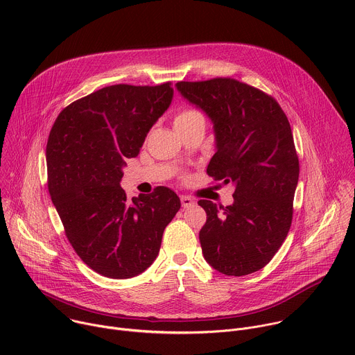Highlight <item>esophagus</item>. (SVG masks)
Returning a JSON list of instances; mask_svg holds the SVG:
<instances>
[{
	"mask_svg": "<svg viewBox=\"0 0 355 355\" xmlns=\"http://www.w3.org/2000/svg\"><path fill=\"white\" fill-rule=\"evenodd\" d=\"M181 205H182V208H191V207L195 205V199L191 198V196L182 195L181 196Z\"/></svg>",
	"mask_w": 355,
	"mask_h": 355,
	"instance_id": "34e87169",
	"label": "esophagus"
}]
</instances>
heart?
<instances>
[{"mask_svg":"<svg viewBox=\"0 0 355 355\" xmlns=\"http://www.w3.org/2000/svg\"><path fill=\"white\" fill-rule=\"evenodd\" d=\"M193 125H205V116L198 110L188 108V110L180 111L174 118V128L177 130L187 129Z\"/></svg>","mask_w":355,"mask_h":355,"instance_id":"b5f03b06","label":"heart"}]
</instances>
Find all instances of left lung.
Segmentation results:
<instances>
[{
    "instance_id": "8db88e82",
    "label": "left lung",
    "mask_w": 355,
    "mask_h": 355,
    "mask_svg": "<svg viewBox=\"0 0 355 355\" xmlns=\"http://www.w3.org/2000/svg\"><path fill=\"white\" fill-rule=\"evenodd\" d=\"M175 87L214 123L216 153L208 175L234 185L226 208L198 202L207 212L199 232L204 257L225 275L256 272L275 256L292 223L299 160L288 118L272 96L234 78Z\"/></svg>"
}]
</instances>
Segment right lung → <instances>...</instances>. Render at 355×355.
Listing matches in <instances>:
<instances>
[{"instance_id": "right-lung-1", "label": "right lung", "mask_w": 355, "mask_h": 355, "mask_svg": "<svg viewBox=\"0 0 355 355\" xmlns=\"http://www.w3.org/2000/svg\"><path fill=\"white\" fill-rule=\"evenodd\" d=\"M173 95L171 83L110 85L66 107L50 130L49 193L78 257L104 277L132 278L153 264L181 207L167 187L132 200L121 187L126 160L139 155Z\"/></svg>"}]
</instances>
